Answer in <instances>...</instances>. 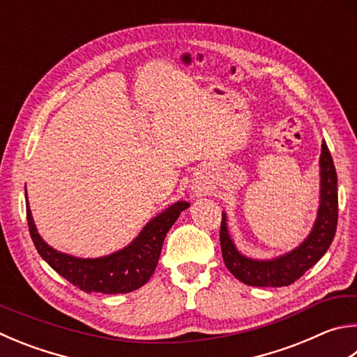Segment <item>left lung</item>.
I'll list each match as a JSON object with an SVG mask.
<instances>
[{
	"mask_svg": "<svg viewBox=\"0 0 357 357\" xmlns=\"http://www.w3.org/2000/svg\"><path fill=\"white\" fill-rule=\"evenodd\" d=\"M321 203L319 217L310 236L296 250L275 261H252L236 250L226 228V217L220 226V245L226 268L238 281L252 287H284L294 284L306 273L328 251L333 243L337 218H339V197H337V173L326 142L321 144Z\"/></svg>",
	"mask_w": 357,
	"mask_h": 357,
	"instance_id": "1",
	"label": "left lung"
}]
</instances>
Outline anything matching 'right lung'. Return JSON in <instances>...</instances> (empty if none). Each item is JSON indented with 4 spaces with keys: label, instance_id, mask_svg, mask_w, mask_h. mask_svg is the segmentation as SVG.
I'll list each match as a JSON object with an SVG mask.
<instances>
[{
    "label": "right lung",
    "instance_id": "obj_1",
    "mask_svg": "<svg viewBox=\"0 0 357 357\" xmlns=\"http://www.w3.org/2000/svg\"><path fill=\"white\" fill-rule=\"evenodd\" d=\"M187 207L189 203L184 201L168 207L165 212L145 226L140 236L128 248L100 259H79L57 252L38 236L28 204H26V218L38 255L50 264L51 268L86 294L98 291V294L114 295L128 294L148 282L158 265L162 243L168 229Z\"/></svg>",
    "mask_w": 357,
    "mask_h": 357
}]
</instances>
